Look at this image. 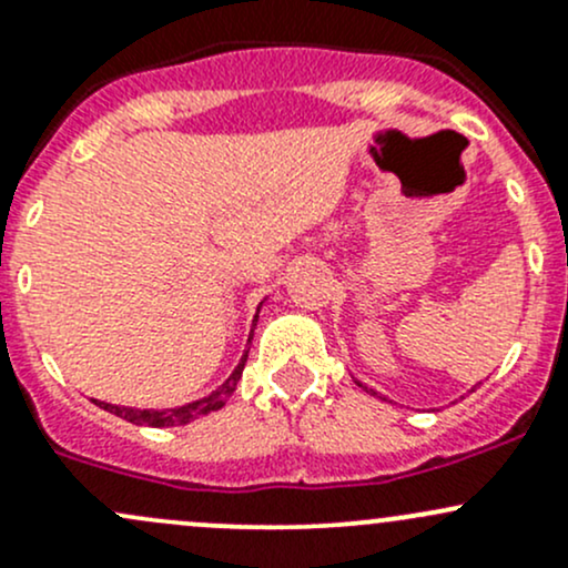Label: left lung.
<instances>
[{"label": "left lung", "instance_id": "left-lung-1", "mask_svg": "<svg viewBox=\"0 0 568 568\" xmlns=\"http://www.w3.org/2000/svg\"><path fill=\"white\" fill-rule=\"evenodd\" d=\"M357 387H363L365 389V393H374V389H368V387H365V384L363 382H357ZM376 395V393H374Z\"/></svg>", "mask_w": 568, "mask_h": 568}]
</instances>
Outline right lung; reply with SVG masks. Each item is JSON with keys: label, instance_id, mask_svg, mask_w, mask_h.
<instances>
[{"label": "right lung", "instance_id": "right-lung-1", "mask_svg": "<svg viewBox=\"0 0 568 568\" xmlns=\"http://www.w3.org/2000/svg\"><path fill=\"white\" fill-rule=\"evenodd\" d=\"M254 322H257V316H254ZM252 335L254 333H248V341H252ZM246 357H248V349L243 352L241 363H237V368L227 376V382H224L222 387H216L211 395H205V398L192 400V404H184L179 408H132V406L102 404V400H94V404L100 408H105V412L115 414V417L126 419V423H132V425H149V428H175V425H186V423H192V419L216 412V408H222L224 404H227L230 395L235 393L237 379H241Z\"/></svg>", "mask_w": 568, "mask_h": 568}]
</instances>
